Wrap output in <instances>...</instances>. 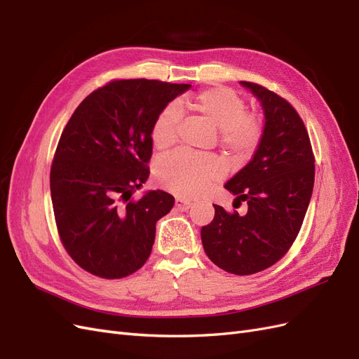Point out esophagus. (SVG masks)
Segmentation results:
<instances>
[{"label": "esophagus", "instance_id": "obj_1", "mask_svg": "<svg viewBox=\"0 0 359 359\" xmlns=\"http://www.w3.org/2000/svg\"><path fill=\"white\" fill-rule=\"evenodd\" d=\"M175 208H177L178 211H181V212L189 211V210L191 208V202L177 198V199H175Z\"/></svg>", "mask_w": 359, "mask_h": 359}]
</instances>
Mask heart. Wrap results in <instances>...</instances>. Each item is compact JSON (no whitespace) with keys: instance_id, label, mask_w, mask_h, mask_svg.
Wrapping results in <instances>:
<instances>
[{"instance_id":"b5f03b06","label":"heart","mask_w":359,"mask_h":359,"mask_svg":"<svg viewBox=\"0 0 359 359\" xmlns=\"http://www.w3.org/2000/svg\"><path fill=\"white\" fill-rule=\"evenodd\" d=\"M190 112L208 123L219 132V140L227 154L235 161L252 157L262 139V124L247 114L243 97L229 88H210L193 99H184L177 106L163 111L153 126V144L168 148L178 139L180 114ZM157 182L180 196H196L206 184L223 175V165L214 157H205L177 151L161 157L156 163Z\"/></svg>"}]
</instances>
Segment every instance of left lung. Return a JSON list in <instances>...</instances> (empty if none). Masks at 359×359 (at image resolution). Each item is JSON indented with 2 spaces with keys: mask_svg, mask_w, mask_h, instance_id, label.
<instances>
[{
  "mask_svg": "<svg viewBox=\"0 0 359 359\" xmlns=\"http://www.w3.org/2000/svg\"><path fill=\"white\" fill-rule=\"evenodd\" d=\"M240 83L259 100L265 118L252 160L224 186L248 210L227 214L214 205V220L201 238L217 266L248 276L274 265L295 241L311 199L314 157L306 126L285 99L257 83Z\"/></svg>",
  "mask_w": 359,
  "mask_h": 359,
  "instance_id": "8db88e82",
  "label": "left lung"
}]
</instances>
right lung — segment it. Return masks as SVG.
I'll return each mask as SVG.
<instances>
[{"mask_svg":"<svg viewBox=\"0 0 359 359\" xmlns=\"http://www.w3.org/2000/svg\"><path fill=\"white\" fill-rule=\"evenodd\" d=\"M189 83L114 81L91 93L64 128L50 168V196L61 241L72 259L102 278L142 266L156 223L175 199L163 190L133 193L147 182L153 126Z\"/></svg>","mask_w":359,"mask_h":359,"instance_id":"add662e5","label":"right lung"}]
</instances>
